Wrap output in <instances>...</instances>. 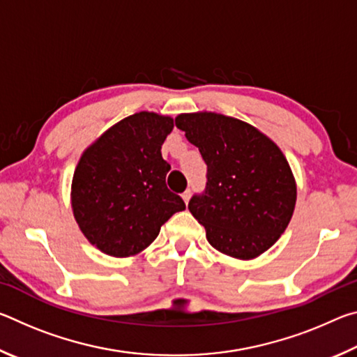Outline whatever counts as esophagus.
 Listing matches in <instances>:
<instances>
[{"label":"esophagus","instance_id":"34e87169","mask_svg":"<svg viewBox=\"0 0 357 357\" xmlns=\"http://www.w3.org/2000/svg\"><path fill=\"white\" fill-rule=\"evenodd\" d=\"M190 195H192V192H190L189 189H187L185 192H183V195H181V197H183V200H184V203H185V204L189 203V200H190Z\"/></svg>","mask_w":357,"mask_h":357}]
</instances>
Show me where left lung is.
<instances>
[{
  "label": "left lung",
  "instance_id": "obj_1",
  "mask_svg": "<svg viewBox=\"0 0 357 357\" xmlns=\"http://www.w3.org/2000/svg\"><path fill=\"white\" fill-rule=\"evenodd\" d=\"M176 128L208 165L206 189L189 202L209 244L250 259L275 244L291 220L296 181L279 146L253 126L225 114H178Z\"/></svg>",
  "mask_w": 357,
  "mask_h": 357
}]
</instances>
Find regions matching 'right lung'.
I'll list each match as a JSON object with an SVG mask.
<instances>
[{"label":"right lung","instance_id":"obj_1","mask_svg":"<svg viewBox=\"0 0 357 357\" xmlns=\"http://www.w3.org/2000/svg\"><path fill=\"white\" fill-rule=\"evenodd\" d=\"M173 118L140 112L104 132L82 154L72 179V211L89 243L107 255H137L185 209L165 178L162 144Z\"/></svg>","mask_w":357,"mask_h":357}]
</instances>
